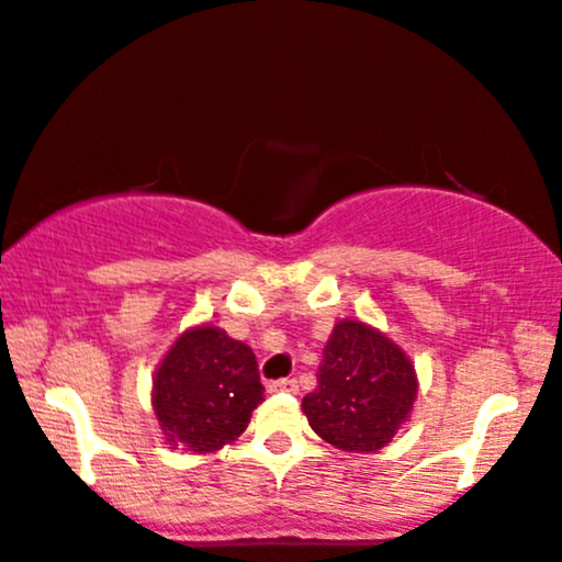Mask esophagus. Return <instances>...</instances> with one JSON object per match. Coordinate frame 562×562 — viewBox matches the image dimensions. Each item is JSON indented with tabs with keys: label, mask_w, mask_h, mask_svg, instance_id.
Instances as JSON below:
<instances>
[{
	"label": "esophagus",
	"mask_w": 562,
	"mask_h": 562,
	"mask_svg": "<svg viewBox=\"0 0 562 562\" xmlns=\"http://www.w3.org/2000/svg\"><path fill=\"white\" fill-rule=\"evenodd\" d=\"M296 379H276L268 384V392H286V394H296Z\"/></svg>",
	"instance_id": "esophagus-1"
}]
</instances>
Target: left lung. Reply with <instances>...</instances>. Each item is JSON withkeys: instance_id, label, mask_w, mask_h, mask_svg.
<instances>
[{"instance_id": "1", "label": "left lung", "mask_w": 562, "mask_h": 562, "mask_svg": "<svg viewBox=\"0 0 562 562\" xmlns=\"http://www.w3.org/2000/svg\"><path fill=\"white\" fill-rule=\"evenodd\" d=\"M418 381L407 355L360 321H339L323 347L318 386L302 400L313 431L345 452H375L411 418Z\"/></svg>"}]
</instances>
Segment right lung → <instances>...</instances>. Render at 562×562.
<instances>
[{
    "label": "right lung",
    "mask_w": 562,
    "mask_h": 562,
    "mask_svg": "<svg viewBox=\"0 0 562 562\" xmlns=\"http://www.w3.org/2000/svg\"><path fill=\"white\" fill-rule=\"evenodd\" d=\"M260 402L255 352L215 326L183 334L155 373L151 405L162 434L191 452L234 441Z\"/></svg>",
    "instance_id": "right-lung-1"
}]
</instances>
